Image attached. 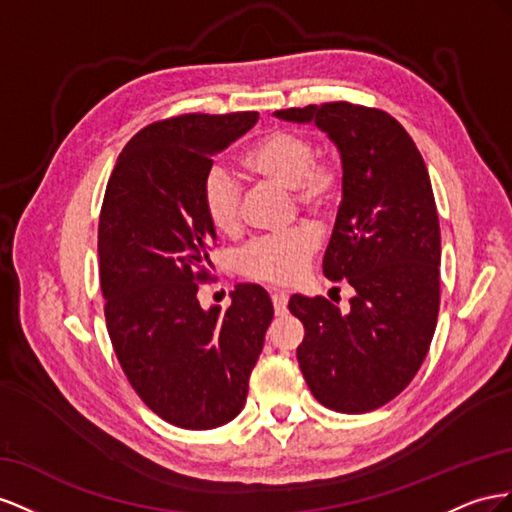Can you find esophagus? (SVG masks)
<instances>
[{"instance_id": "esophagus-1", "label": "esophagus", "mask_w": 512, "mask_h": 512, "mask_svg": "<svg viewBox=\"0 0 512 512\" xmlns=\"http://www.w3.org/2000/svg\"><path fill=\"white\" fill-rule=\"evenodd\" d=\"M272 304H274V313L276 315H285L287 313V294L285 291H272Z\"/></svg>"}]
</instances>
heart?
<instances>
[{
    "label": "heart",
    "mask_w": 512,
    "mask_h": 512,
    "mask_svg": "<svg viewBox=\"0 0 512 512\" xmlns=\"http://www.w3.org/2000/svg\"><path fill=\"white\" fill-rule=\"evenodd\" d=\"M242 167L289 188L296 206L309 214H326L337 201L343 184V169L337 158L315 154V143L300 130L272 128L259 135L240 158ZM242 193L238 182L212 167L201 184V206L208 223L223 236H238L242 229ZM317 251L311 231L296 229L283 236H266L248 244L238 266L246 279L276 285L296 283Z\"/></svg>",
    "instance_id": "obj_1"
}]
</instances>
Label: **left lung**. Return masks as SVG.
Returning <instances> with one entry per match:
<instances>
[{
  "label": "left lung",
  "mask_w": 512,
  "mask_h": 512,
  "mask_svg": "<svg viewBox=\"0 0 512 512\" xmlns=\"http://www.w3.org/2000/svg\"><path fill=\"white\" fill-rule=\"evenodd\" d=\"M276 115L315 122L337 143L343 199L324 274L356 291L349 313L321 296L289 298L304 326L300 371L328 410L373 412L422 367L440 311L442 242L427 165L382 109L334 100Z\"/></svg>",
  "instance_id": "1"
}]
</instances>
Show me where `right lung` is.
I'll return each mask as SVG.
<instances>
[{
	"instance_id": "obj_1",
	"label": "right lung",
	"mask_w": 512,
	"mask_h": 512,
	"mask_svg": "<svg viewBox=\"0 0 512 512\" xmlns=\"http://www.w3.org/2000/svg\"><path fill=\"white\" fill-rule=\"evenodd\" d=\"M257 118L184 113L148 124L118 156L102 199L98 257L111 345L141 401L182 429H214L242 412L274 317L259 285H236L225 313L197 300L216 244L201 184L212 156Z\"/></svg>"
}]
</instances>
